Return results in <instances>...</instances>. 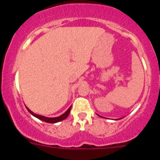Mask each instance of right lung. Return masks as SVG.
I'll return each instance as SVG.
<instances>
[{
  "label": "right lung",
  "mask_w": 160,
  "mask_h": 160,
  "mask_svg": "<svg viewBox=\"0 0 160 160\" xmlns=\"http://www.w3.org/2000/svg\"><path fill=\"white\" fill-rule=\"evenodd\" d=\"M72 107V106H71ZM71 107H70V108L68 109L67 111H66V112L64 113L63 114H62V115H60L59 117H55V118H47V117H45V116H42V115H39V114H34L33 112H32V111L29 110V108H27L28 111H29V113H30L32 115H33L34 117H36V118H39V119L42 120V121H44V122H49V123H56V122H60V121H62V120H64L65 118H66L68 117V115L70 114V109H71Z\"/></svg>",
  "instance_id": "obj_1"
}]
</instances>
